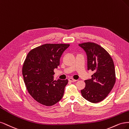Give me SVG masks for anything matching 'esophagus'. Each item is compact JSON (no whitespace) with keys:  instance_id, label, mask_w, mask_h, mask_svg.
I'll return each instance as SVG.
<instances>
[{"instance_id":"34e87169","label":"esophagus","mask_w":129,"mask_h":129,"mask_svg":"<svg viewBox=\"0 0 129 129\" xmlns=\"http://www.w3.org/2000/svg\"><path fill=\"white\" fill-rule=\"evenodd\" d=\"M69 81H70V82H75V81H77V80L74 79H73V78H69Z\"/></svg>"}]
</instances>
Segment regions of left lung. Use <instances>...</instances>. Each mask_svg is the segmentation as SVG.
I'll return each instance as SVG.
<instances>
[{
	"instance_id": "left-lung-1",
	"label": "left lung",
	"mask_w": 129,
	"mask_h": 129,
	"mask_svg": "<svg viewBox=\"0 0 129 129\" xmlns=\"http://www.w3.org/2000/svg\"><path fill=\"white\" fill-rule=\"evenodd\" d=\"M87 56V69L94 72L92 79L85 80L84 89L81 90L83 98L92 103L103 100L110 92L116 82L113 59L106 50L93 42L79 44Z\"/></svg>"
}]
</instances>
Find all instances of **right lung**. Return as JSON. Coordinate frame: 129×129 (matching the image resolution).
Returning a JSON list of instances; mask_svg holds the SVG:
<instances>
[{
	"instance_id": "1",
	"label": "right lung",
	"mask_w": 129,
	"mask_h": 129,
	"mask_svg": "<svg viewBox=\"0 0 129 129\" xmlns=\"http://www.w3.org/2000/svg\"><path fill=\"white\" fill-rule=\"evenodd\" d=\"M69 44H45L29 52L22 66L26 88L37 102L51 106L63 96L68 80H53L54 71Z\"/></svg>"
}]
</instances>
